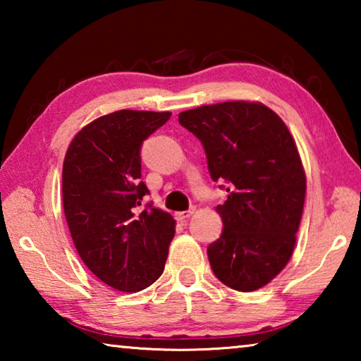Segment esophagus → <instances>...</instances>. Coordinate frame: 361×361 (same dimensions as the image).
<instances>
[{
    "mask_svg": "<svg viewBox=\"0 0 361 361\" xmlns=\"http://www.w3.org/2000/svg\"><path fill=\"white\" fill-rule=\"evenodd\" d=\"M194 212H195L194 207H192V209H189V210H185V212H178V213H176V219H178V221H181V223H185L192 216Z\"/></svg>",
    "mask_w": 361,
    "mask_h": 361,
    "instance_id": "esophagus-1",
    "label": "esophagus"
}]
</instances>
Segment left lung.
Masks as SVG:
<instances>
[{
    "mask_svg": "<svg viewBox=\"0 0 361 361\" xmlns=\"http://www.w3.org/2000/svg\"><path fill=\"white\" fill-rule=\"evenodd\" d=\"M204 145L210 176L228 183L216 207L223 234L209 245L210 266L237 291H255L288 264L305 199V172L295 138L259 102H223L178 114Z\"/></svg>",
    "mask_w": 361,
    "mask_h": 361,
    "instance_id": "obj_1",
    "label": "left lung"
}]
</instances>
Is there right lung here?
I'll return each instance as SVG.
<instances>
[{
	"mask_svg": "<svg viewBox=\"0 0 361 361\" xmlns=\"http://www.w3.org/2000/svg\"><path fill=\"white\" fill-rule=\"evenodd\" d=\"M172 113L121 109L79 130L66 149L63 210L73 243L95 277L137 293L161 277L175 235L170 213L146 205L140 148Z\"/></svg>",
	"mask_w": 361,
	"mask_h": 361,
	"instance_id": "1",
	"label": "right lung"
}]
</instances>
